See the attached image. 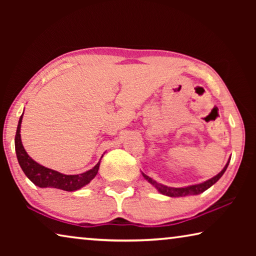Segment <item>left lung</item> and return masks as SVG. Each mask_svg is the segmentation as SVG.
<instances>
[{
    "mask_svg": "<svg viewBox=\"0 0 256 256\" xmlns=\"http://www.w3.org/2000/svg\"><path fill=\"white\" fill-rule=\"evenodd\" d=\"M229 164V162H227L226 166H224V170L219 172L218 175L212 177L211 180L204 182V183L198 184V185H192V186H188V188H168V186H164L162 184H159L157 182L154 180L152 178H150L149 176H146V174L142 172L144 178L149 182L150 184H152L156 188H157L160 193L164 194V196H172V198H177V196H196V194H200L202 192H204L206 190L211 188L216 180H218L220 177L224 175V172H226L227 167Z\"/></svg>",
    "mask_w": 256,
    "mask_h": 256,
    "instance_id": "obj_1",
    "label": "left lung"
}]
</instances>
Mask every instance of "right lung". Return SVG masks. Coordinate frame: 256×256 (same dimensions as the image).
I'll list each match as a JSON object with an SVG mask.
<instances>
[{
  "instance_id": "1",
  "label": "right lung",
  "mask_w": 256,
  "mask_h": 256,
  "mask_svg": "<svg viewBox=\"0 0 256 256\" xmlns=\"http://www.w3.org/2000/svg\"><path fill=\"white\" fill-rule=\"evenodd\" d=\"M22 115L20 116L19 124L18 128H16V133L14 138L16 152L21 170H24L26 176H27L34 185L40 186V188H53L72 192V190H76L81 188L82 186L89 184L92 180H94V177L96 176L98 172L100 162H99L92 170L86 172L84 174L64 175L60 174L58 172L42 166V164L30 158L28 154L26 152L20 136Z\"/></svg>"
}]
</instances>
